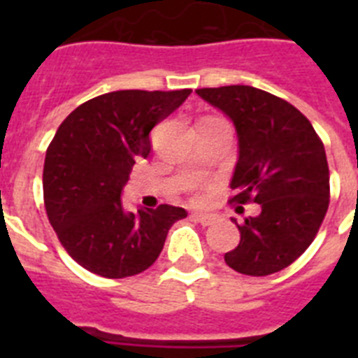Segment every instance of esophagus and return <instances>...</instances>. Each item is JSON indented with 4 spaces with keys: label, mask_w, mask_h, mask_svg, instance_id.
I'll use <instances>...</instances> for the list:
<instances>
[{
    "label": "esophagus",
    "mask_w": 358,
    "mask_h": 358,
    "mask_svg": "<svg viewBox=\"0 0 358 358\" xmlns=\"http://www.w3.org/2000/svg\"><path fill=\"white\" fill-rule=\"evenodd\" d=\"M191 217L195 219V221H199V223H201L202 227H210V224L215 223V215H212V213L193 212V213H191Z\"/></svg>",
    "instance_id": "esophagus-1"
}]
</instances>
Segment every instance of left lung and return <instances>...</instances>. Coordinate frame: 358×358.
Wrapping results in <instances>:
<instances>
[{"instance_id":"1","label":"left lung","mask_w":358,"mask_h":358,"mask_svg":"<svg viewBox=\"0 0 358 358\" xmlns=\"http://www.w3.org/2000/svg\"><path fill=\"white\" fill-rule=\"evenodd\" d=\"M238 134L232 202L260 204L238 224L239 243L227 266L252 277L288 267L314 241L329 208V165L310 120L282 98L249 85L196 89ZM243 212L238 206L236 212Z\"/></svg>"}]
</instances>
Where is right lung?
Segmentation results:
<instances>
[{"instance_id":"add662e5","label":"right lung","mask_w":358,"mask_h":358,"mask_svg":"<svg viewBox=\"0 0 358 358\" xmlns=\"http://www.w3.org/2000/svg\"><path fill=\"white\" fill-rule=\"evenodd\" d=\"M191 94L115 91L81 103L63 120L44 159V206L59 241L87 271L124 278L157 260L184 208L126 212L120 201L131 167L150 154V131Z\"/></svg>"}]
</instances>
